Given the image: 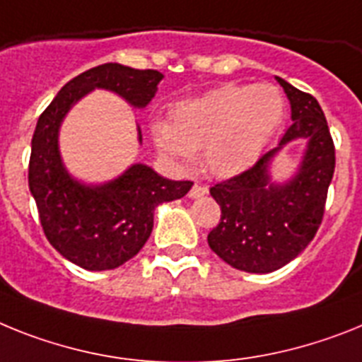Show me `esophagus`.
<instances>
[{
  "label": "esophagus",
  "instance_id": "esophagus-1",
  "mask_svg": "<svg viewBox=\"0 0 362 362\" xmlns=\"http://www.w3.org/2000/svg\"><path fill=\"white\" fill-rule=\"evenodd\" d=\"M206 193H208V187L202 186V184H199V182H195L189 191V197L191 199H199V197H204Z\"/></svg>",
  "mask_w": 362,
  "mask_h": 362
}]
</instances>
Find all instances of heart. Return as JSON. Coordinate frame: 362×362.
Listing matches in <instances>:
<instances>
[{
  "label": "heart",
  "mask_w": 362,
  "mask_h": 362,
  "mask_svg": "<svg viewBox=\"0 0 362 362\" xmlns=\"http://www.w3.org/2000/svg\"><path fill=\"white\" fill-rule=\"evenodd\" d=\"M284 114V97L272 84H224L176 103L171 123L156 121L153 134L165 156L189 162L204 148L209 171L230 176L256 162Z\"/></svg>",
  "instance_id": "obj_1"
}]
</instances>
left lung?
<instances>
[{"label":"left lung","instance_id":"left-lung-1","mask_svg":"<svg viewBox=\"0 0 362 362\" xmlns=\"http://www.w3.org/2000/svg\"><path fill=\"white\" fill-rule=\"evenodd\" d=\"M278 78L291 101L293 124L279 145L247 171L217 182L209 193L221 206V221L208 233L209 248L233 269L265 274L281 269L313 241L326 209L335 173V145L326 115L311 93ZM308 138L299 175L284 187L270 185L268 165L285 143Z\"/></svg>","mask_w":362,"mask_h":362}]
</instances>
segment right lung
<instances>
[{
    "instance_id": "1",
    "label": "right lung",
    "mask_w": 362,
    "mask_h": 362,
    "mask_svg": "<svg viewBox=\"0 0 362 362\" xmlns=\"http://www.w3.org/2000/svg\"><path fill=\"white\" fill-rule=\"evenodd\" d=\"M162 78L156 69L101 64L64 84L38 117L29 158V189L47 241L83 269H115L134 257L153 232L154 208L182 199L193 182L169 180L136 163L108 184L83 186L68 175L60 160V123L69 108L95 88L110 90L144 108Z\"/></svg>"
}]
</instances>
